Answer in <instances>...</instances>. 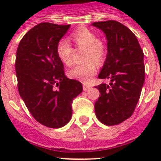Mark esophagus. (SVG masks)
I'll list each match as a JSON object with an SVG mask.
<instances>
[{
  "label": "esophagus",
  "instance_id": "1",
  "mask_svg": "<svg viewBox=\"0 0 161 161\" xmlns=\"http://www.w3.org/2000/svg\"><path fill=\"white\" fill-rule=\"evenodd\" d=\"M90 87H91V85L90 84H88V83H83V88L84 91L88 90V88H90Z\"/></svg>",
  "mask_w": 161,
  "mask_h": 161
}]
</instances>
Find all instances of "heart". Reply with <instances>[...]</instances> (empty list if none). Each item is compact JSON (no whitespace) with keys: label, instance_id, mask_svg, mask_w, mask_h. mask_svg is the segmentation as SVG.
<instances>
[{"label":"heart","instance_id":"heart-1","mask_svg":"<svg viewBox=\"0 0 161 161\" xmlns=\"http://www.w3.org/2000/svg\"><path fill=\"white\" fill-rule=\"evenodd\" d=\"M71 38L77 47L84 48L83 63L76 64L69 69L68 75L73 79L87 82L97 71V62L102 64L106 57V47L93 31L88 28H81L71 35ZM56 53L63 64L72 63L73 47L66 39H61L57 44Z\"/></svg>","mask_w":161,"mask_h":161}]
</instances>
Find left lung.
Returning <instances> with one entry per match:
<instances>
[{
  "label": "left lung",
  "instance_id": "obj_1",
  "mask_svg": "<svg viewBox=\"0 0 161 161\" xmlns=\"http://www.w3.org/2000/svg\"><path fill=\"white\" fill-rule=\"evenodd\" d=\"M108 40V55L98 78L109 84L95 86L100 95L95 102L96 117L106 125H116L131 117L145 83L144 53L127 26L114 20L93 22Z\"/></svg>",
  "mask_w": 161,
  "mask_h": 161
}]
</instances>
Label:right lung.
Listing matches in <instances>:
<instances>
[{"label": "right lung", "instance_id": "add662e5", "mask_svg": "<svg viewBox=\"0 0 161 161\" xmlns=\"http://www.w3.org/2000/svg\"><path fill=\"white\" fill-rule=\"evenodd\" d=\"M70 25L42 22L29 30L16 50L17 88L29 112L44 126L58 129L72 117L82 83L67 78L56 47Z\"/></svg>", "mask_w": 161, "mask_h": 161}]
</instances>
